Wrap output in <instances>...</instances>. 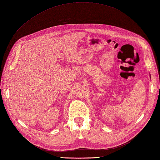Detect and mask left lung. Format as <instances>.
I'll return each mask as SVG.
<instances>
[{"label":"left lung","instance_id":"1","mask_svg":"<svg viewBox=\"0 0 160 160\" xmlns=\"http://www.w3.org/2000/svg\"><path fill=\"white\" fill-rule=\"evenodd\" d=\"M150 77H151V76H150Z\"/></svg>","mask_w":160,"mask_h":160}]
</instances>
